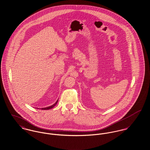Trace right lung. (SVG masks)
Masks as SVG:
<instances>
[{"label": "right lung", "mask_w": 150, "mask_h": 150, "mask_svg": "<svg viewBox=\"0 0 150 150\" xmlns=\"http://www.w3.org/2000/svg\"><path fill=\"white\" fill-rule=\"evenodd\" d=\"M58 102V100L56 101V102L55 103V104H54L53 105H51V106H50V107H46V108H40L41 110H50V109H51V108H52L54 107H55V106L56 104H57V103Z\"/></svg>", "instance_id": "right-lung-1"}]
</instances>
